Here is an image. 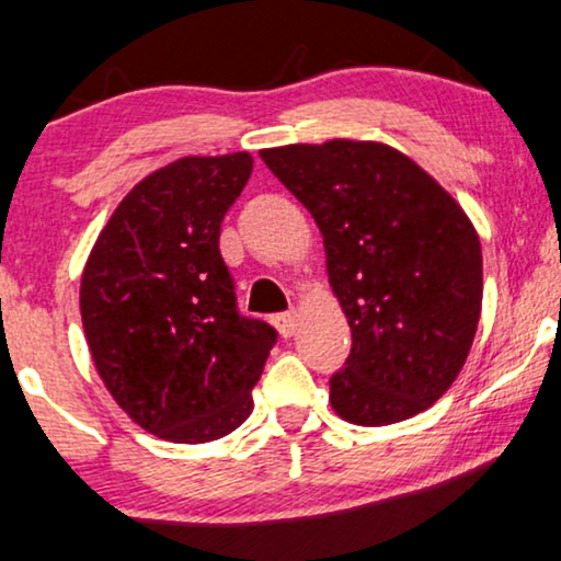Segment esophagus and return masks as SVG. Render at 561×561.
<instances>
[{"label":"esophagus","mask_w":561,"mask_h":561,"mask_svg":"<svg viewBox=\"0 0 561 561\" xmlns=\"http://www.w3.org/2000/svg\"><path fill=\"white\" fill-rule=\"evenodd\" d=\"M274 327L279 329L282 336H293L298 329V310H287V313L274 316Z\"/></svg>","instance_id":"34e87169"}]
</instances>
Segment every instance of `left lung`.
Listing matches in <instances>:
<instances>
[{
  "label": "left lung",
  "instance_id": "obj_1",
  "mask_svg": "<svg viewBox=\"0 0 561 561\" xmlns=\"http://www.w3.org/2000/svg\"><path fill=\"white\" fill-rule=\"evenodd\" d=\"M321 229L353 350L329 379L334 413L389 426L428 410L473 347L483 255L473 221L426 170L376 140L263 148Z\"/></svg>",
  "mask_w": 561,
  "mask_h": 561
}]
</instances>
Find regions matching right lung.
I'll return each instance as SVG.
<instances>
[{"instance_id": "right-lung-1", "label": "right lung", "mask_w": 561, "mask_h": 561, "mask_svg": "<svg viewBox=\"0 0 561 561\" xmlns=\"http://www.w3.org/2000/svg\"><path fill=\"white\" fill-rule=\"evenodd\" d=\"M253 172L248 151L182 157L119 201L88 255L80 316L114 402L148 434L204 444L253 413L276 332L238 313L221 219Z\"/></svg>"}]
</instances>
